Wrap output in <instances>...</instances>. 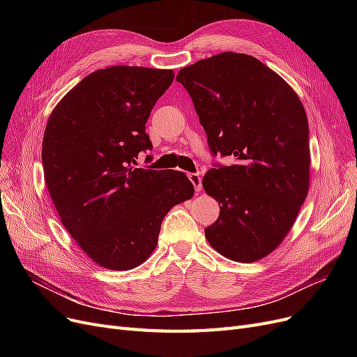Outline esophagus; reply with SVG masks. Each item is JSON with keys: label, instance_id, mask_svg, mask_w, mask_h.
I'll return each mask as SVG.
<instances>
[{"label": "esophagus", "instance_id": "34e87169", "mask_svg": "<svg viewBox=\"0 0 357 357\" xmlns=\"http://www.w3.org/2000/svg\"><path fill=\"white\" fill-rule=\"evenodd\" d=\"M188 178H190V181L192 182L195 191H197V192H199V191L202 190V181H201L199 174H190V175H188Z\"/></svg>", "mask_w": 357, "mask_h": 357}]
</instances>
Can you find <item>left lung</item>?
Instances as JSON below:
<instances>
[{
    "instance_id": "left-lung-1",
    "label": "left lung",
    "mask_w": 357,
    "mask_h": 357,
    "mask_svg": "<svg viewBox=\"0 0 357 357\" xmlns=\"http://www.w3.org/2000/svg\"><path fill=\"white\" fill-rule=\"evenodd\" d=\"M176 81L192 98L213 155L236 159L202 179L220 205L205 237L224 257L252 264L282 243L308 194L304 105L288 82L245 53L198 61Z\"/></svg>"
}]
</instances>
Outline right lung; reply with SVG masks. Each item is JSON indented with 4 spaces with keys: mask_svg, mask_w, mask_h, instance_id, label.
Here are the masks:
<instances>
[{
    "mask_svg": "<svg viewBox=\"0 0 357 357\" xmlns=\"http://www.w3.org/2000/svg\"><path fill=\"white\" fill-rule=\"evenodd\" d=\"M171 69L111 66L89 73L52 111L45 181L68 233L98 266L133 269L153 253L163 217L191 199L183 172L136 167L152 150L146 121Z\"/></svg>",
    "mask_w": 357,
    "mask_h": 357,
    "instance_id": "obj_1",
    "label": "right lung"
}]
</instances>
